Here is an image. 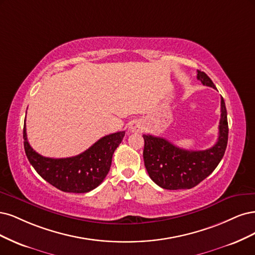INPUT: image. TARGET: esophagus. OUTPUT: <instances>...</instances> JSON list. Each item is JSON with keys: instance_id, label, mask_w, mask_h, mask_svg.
Returning <instances> with one entry per match:
<instances>
[{"instance_id": "obj_1", "label": "esophagus", "mask_w": 255, "mask_h": 255, "mask_svg": "<svg viewBox=\"0 0 255 255\" xmlns=\"http://www.w3.org/2000/svg\"><path fill=\"white\" fill-rule=\"evenodd\" d=\"M143 129H144V126L139 121H133L129 126V130L131 132H141V131H143Z\"/></svg>"}]
</instances>
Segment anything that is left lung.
Here are the masks:
<instances>
[{
	"mask_svg": "<svg viewBox=\"0 0 255 255\" xmlns=\"http://www.w3.org/2000/svg\"><path fill=\"white\" fill-rule=\"evenodd\" d=\"M203 86L216 89L204 72L197 71ZM227 109L221 96V114L218 139L205 150H186L171 144L167 139L143 134L145 145L143 158L145 167L152 181L165 190H188L210 176L223 159L228 144Z\"/></svg>",
	"mask_w": 255,
	"mask_h": 255,
	"instance_id": "obj_1",
	"label": "left lung"
}]
</instances>
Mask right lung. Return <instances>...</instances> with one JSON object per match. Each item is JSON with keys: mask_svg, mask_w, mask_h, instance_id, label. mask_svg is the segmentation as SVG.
Masks as SVG:
<instances>
[{"mask_svg": "<svg viewBox=\"0 0 255 255\" xmlns=\"http://www.w3.org/2000/svg\"><path fill=\"white\" fill-rule=\"evenodd\" d=\"M124 136L125 131L108 134L75 157L53 159L31 148L25 123L23 128L24 149L32 167L45 181L67 193H88L100 185L109 172L113 152Z\"/></svg>", "mask_w": 255, "mask_h": 255, "instance_id": "add662e5", "label": "right lung"}]
</instances>
